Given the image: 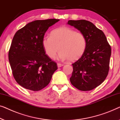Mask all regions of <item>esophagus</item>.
Masks as SVG:
<instances>
[{
  "instance_id": "obj_1",
  "label": "esophagus",
  "mask_w": 120,
  "mask_h": 120,
  "mask_svg": "<svg viewBox=\"0 0 120 120\" xmlns=\"http://www.w3.org/2000/svg\"><path fill=\"white\" fill-rule=\"evenodd\" d=\"M57 65H58V67H60L62 66H64L63 64H61V63H58V64H57Z\"/></svg>"
}]
</instances>
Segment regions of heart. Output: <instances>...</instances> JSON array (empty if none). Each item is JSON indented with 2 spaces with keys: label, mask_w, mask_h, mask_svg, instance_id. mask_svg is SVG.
Instances as JSON below:
<instances>
[{
  "label": "heart",
  "mask_w": 120,
  "mask_h": 120,
  "mask_svg": "<svg viewBox=\"0 0 120 120\" xmlns=\"http://www.w3.org/2000/svg\"><path fill=\"white\" fill-rule=\"evenodd\" d=\"M42 45L49 58H55L60 50L59 58L75 61L83 55L87 42L82 33L76 32L68 27L62 26L53 30L50 36L44 37Z\"/></svg>",
  "instance_id": "1"
}]
</instances>
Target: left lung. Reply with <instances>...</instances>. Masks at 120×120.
Returning a JSON list of instances; mask_svg holds the SVG:
<instances>
[{
    "mask_svg": "<svg viewBox=\"0 0 120 120\" xmlns=\"http://www.w3.org/2000/svg\"><path fill=\"white\" fill-rule=\"evenodd\" d=\"M67 24L83 34L87 42L83 55L72 64L70 82L79 90H91L101 85L107 77L111 47L103 32L90 22L70 20Z\"/></svg>",
    "mask_w": 120,
    "mask_h": 120,
    "instance_id": "1",
    "label": "left lung"
}]
</instances>
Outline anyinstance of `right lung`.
<instances>
[{
    "label": "right lung",
    "mask_w": 120,
    "mask_h": 120,
    "mask_svg": "<svg viewBox=\"0 0 120 120\" xmlns=\"http://www.w3.org/2000/svg\"><path fill=\"white\" fill-rule=\"evenodd\" d=\"M59 19L36 20L18 30L9 51V60L17 82L28 90L38 91L48 85L58 69L45 54L42 40L49 27Z\"/></svg>",
    "instance_id": "right-lung-1"
}]
</instances>
